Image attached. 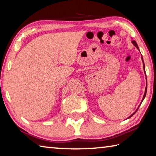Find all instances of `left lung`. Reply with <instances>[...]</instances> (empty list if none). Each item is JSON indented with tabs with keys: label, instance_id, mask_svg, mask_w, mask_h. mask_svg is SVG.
<instances>
[{
	"label": "left lung",
	"instance_id": "1",
	"mask_svg": "<svg viewBox=\"0 0 156 156\" xmlns=\"http://www.w3.org/2000/svg\"><path fill=\"white\" fill-rule=\"evenodd\" d=\"M132 43H133V44H134V46H135V47H136V48H137V49H139V47H138V44H137V43H136V42L135 41H132ZM142 62H143V66H144V72H145V66H144V61H143V59H142ZM147 86H146V89H145V92H144V94L143 98H142V101H143V100H144V98H145V96H146V94H147ZM141 103H142V102H141ZM140 106L138 107V108L140 107ZM138 109H137V110L136 111V112H134V113H133V114H132L131 115H130V116H129V117L128 118H131L132 115H133L134 114H135V113H136V112H137V111H138Z\"/></svg>",
	"mask_w": 156,
	"mask_h": 156
}]
</instances>
